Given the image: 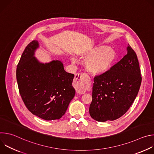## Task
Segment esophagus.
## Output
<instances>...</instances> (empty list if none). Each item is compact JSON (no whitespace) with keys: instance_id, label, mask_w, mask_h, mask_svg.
I'll return each mask as SVG.
<instances>
[{"instance_id":"esophagus-1","label":"esophagus","mask_w":154,"mask_h":154,"mask_svg":"<svg viewBox=\"0 0 154 154\" xmlns=\"http://www.w3.org/2000/svg\"><path fill=\"white\" fill-rule=\"evenodd\" d=\"M74 87L76 92L79 94H83L86 91L85 75L82 73H77L74 78Z\"/></svg>"}]
</instances>
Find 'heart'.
I'll return each mask as SVG.
<instances>
[{
    "label": "heart",
    "mask_w": 154,
    "mask_h": 154,
    "mask_svg": "<svg viewBox=\"0 0 154 154\" xmlns=\"http://www.w3.org/2000/svg\"><path fill=\"white\" fill-rule=\"evenodd\" d=\"M86 58L85 66L87 70L93 74H102L112 68L117 59L116 52L106 46H99L81 54ZM72 61L75 62V58Z\"/></svg>",
    "instance_id": "obj_1"
}]
</instances>
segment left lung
Instances as JSON below:
<instances>
[{"mask_svg": "<svg viewBox=\"0 0 154 154\" xmlns=\"http://www.w3.org/2000/svg\"><path fill=\"white\" fill-rule=\"evenodd\" d=\"M127 50V55L119 62L94 79L89 112L97 121L119 118L127 112L138 94L142 80L139 62L129 45Z\"/></svg>", "mask_w": 154, "mask_h": 154, "instance_id": "1", "label": "left lung"}]
</instances>
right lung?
<instances>
[{
  "instance_id": "obj_1",
  "label": "right lung",
  "mask_w": 154,
  "mask_h": 154,
  "mask_svg": "<svg viewBox=\"0 0 154 154\" xmlns=\"http://www.w3.org/2000/svg\"><path fill=\"white\" fill-rule=\"evenodd\" d=\"M37 41L24 49L16 69L20 95L33 115L46 121L60 119L75 96L74 75L66 72L60 61L40 63L33 56Z\"/></svg>"
}]
</instances>
